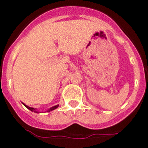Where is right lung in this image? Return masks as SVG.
Instances as JSON below:
<instances>
[{"label": "right lung", "instance_id": "obj_1", "mask_svg": "<svg viewBox=\"0 0 148 148\" xmlns=\"http://www.w3.org/2000/svg\"><path fill=\"white\" fill-rule=\"evenodd\" d=\"M23 104H24V103H23ZM24 106H25V107H26V108H27V109H29V110H31V111L34 112H39L37 111V110H36V109H34V108H31V107H29V106H26V105H25V104H24ZM58 105H57V106H53V107H51V108H50V109H49L48 110H47V112L52 111V110H54V109H57V108H58Z\"/></svg>", "mask_w": 148, "mask_h": 148}]
</instances>
